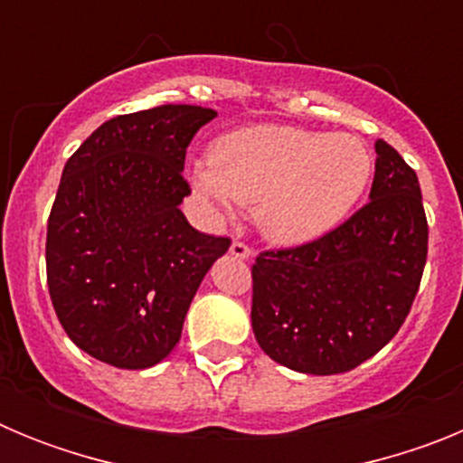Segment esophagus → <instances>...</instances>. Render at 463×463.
I'll return each mask as SVG.
<instances>
[{
	"instance_id": "1",
	"label": "esophagus",
	"mask_w": 463,
	"mask_h": 463,
	"mask_svg": "<svg viewBox=\"0 0 463 463\" xmlns=\"http://www.w3.org/2000/svg\"><path fill=\"white\" fill-rule=\"evenodd\" d=\"M229 252H232L236 260H248V257L252 255V248L248 243H243V241H234L232 248H229Z\"/></svg>"
}]
</instances>
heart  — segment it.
Masks as SVG:
<instances>
[{"mask_svg": "<svg viewBox=\"0 0 463 463\" xmlns=\"http://www.w3.org/2000/svg\"><path fill=\"white\" fill-rule=\"evenodd\" d=\"M369 174V153L347 134L257 125L220 138L213 162L192 169V183L222 213L234 202L257 206L261 232L292 245L336 227Z\"/></svg>", "mask_w": 463, "mask_h": 463, "instance_id": "obj_1", "label": "heart"}]
</instances>
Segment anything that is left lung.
<instances>
[{
    "label": "left lung",
    "instance_id": "1",
    "mask_svg": "<svg viewBox=\"0 0 463 463\" xmlns=\"http://www.w3.org/2000/svg\"><path fill=\"white\" fill-rule=\"evenodd\" d=\"M369 202L331 232L252 264V331L298 373L357 369L406 322L427 264L429 224L417 174L375 141Z\"/></svg>",
    "mask_w": 463,
    "mask_h": 463
}]
</instances>
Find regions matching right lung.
<instances>
[{
    "instance_id": "obj_1",
    "label": "right lung",
    "mask_w": 463,
    "mask_h": 463,
    "mask_svg": "<svg viewBox=\"0 0 463 463\" xmlns=\"http://www.w3.org/2000/svg\"><path fill=\"white\" fill-rule=\"evenodd\" d=\"M218 116L155 106L97 127L67 159L46 234L52 308L80 350L116 369H148L183 322L229 236L196 232L181 206L194 134Z\"/></svg>"
}]
</instances>
